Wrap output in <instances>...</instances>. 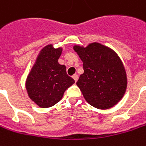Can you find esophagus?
I'll return each mask as SVG.
<instances>
[{
	"label": "esophagus",
	"mask_w": 146,
	"mask_h": 146,
	"mask_svg": "<svg viewBox=\"0 0 146 146\" xmlns=\"http://www.w3.org/2000/svg\"><path fill=\"white\" fill-rule=\"evenodd\" d=\"M73 78L74 79V81H75V82H77V80H78V76H77V74H74L73 76Z\"/></svg>",
	"instance_id": "esophagus-1"
}]
</instances>
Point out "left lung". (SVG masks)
I'll return each mask as SVG.
<instances>
[{"mask_svg":"<svg viewBox=\"0 0 146 146\" xmlns=\"http://www.w3.org/2000/svg\"><path fill=\"white\" fill-rule=\"evenodd\" d=\"M73 48L83 62L84 73L77 85L87 102L99 110L115 106L127 86L125 70L118 56L96 42L86 48L75 45Z\"/></svg>","mask_w":146,"mask_h":146,"instance_id":"left-lung-1","label":"left lung"}]
</instances>
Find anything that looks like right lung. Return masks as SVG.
I'll return each instance as SVG.
<instances>
[{
    "instance_id": "add662e5",
    "label": "right lung",
    "mask_w": 146,
    "mask_h": 146,
    "mask_svg": "<svg viewBox=\"0 0 146 146\" xmlns=\"http://www.w3.org/2000/svg\"><path fill=\"white\" fill-rule=\"evenodd\" d=\"M61 51L60 48H52V44L45 46L27 77L29 96L41 108L60 102L65 90L75 82L67 74L65 65L57 62Z\"/></svg>"
}]
</instances>
